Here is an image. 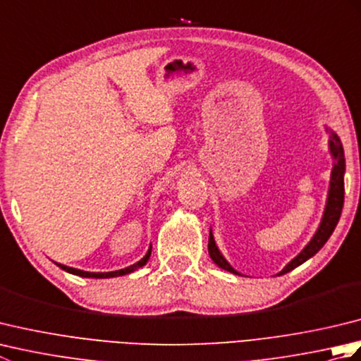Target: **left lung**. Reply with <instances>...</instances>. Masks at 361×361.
<instances>
[{"mask_svg": "<svg viewBox=\"0 0 361 361\" xmlns=\"http://www.w3.org/2000/svg\"><path fill=\"white\" fill-rule=\"evenodd\" d=\"M331 152L335 158V164L332 169V176H331V189H329V198H327V206H326V211H324V217L323 221H321V225L318 228L317 234L313 235V239L310 240V243L305 247L299 255L291 260V262L283 268V270L279 274H286L288 271L293 270V268L299 267L301 264H304L305 260L310 259L312 256H315L317 252L324 247V243L327 242L329 237L332 235L334 229L338 224L340 216H341V211H343V203H344V150H343V145L340 137L336 136L335 133H331ZM208 251H209V256L211 259L216 262L220 268H224L226 271H231V273H237L234 268L229 265L225 257L220 255L219 248L216 247V242H214V237L212 233H209V243H208Z\"/></svg>", "mask_w": 361, "mask_h": 361, "instance_id": "8db88e82", "label": "left lung"}]
</instances>
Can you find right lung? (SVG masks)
Returning <instances> with one entry per match:
<instances>
[{"instance_id": "add662e5", "label": "right lung", "mask_w": 361, "mask_h": 361, "mask_svg": "<svg viewBox=\"0 0 361 361\" xmlns=\"http://www.w3.org/2000/svg\"><path fill=\"white\" fill-rule=\"evenodd\" d=\"M150 252H152V247L149 248L147 255H145L140 262H136L133 265H130L127 268H124V270H118V271H110V273H88V271H82V270H75V268H71V267H66V265H62V264H57L62 270L71 273V274H75V276H82V278H96V279H102V278H114V276H122V274H128L135 271L136 268H141L142 265L147 264V260L150 257Z\"/></svg>"}]
</instances>
